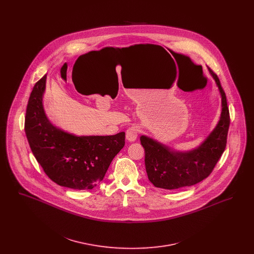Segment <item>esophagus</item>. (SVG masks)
Instances as JSON below:
<instances>
[{"label": "esophagus", "instance_id": "34e87169", "mask_svg": "<svg viewBox=\"0 0 254 254\" xmlns=\"http://www.w3.org/2000/svg\"><path fill=\"white\" fill-rule=\"evenodd\" d=\"M139 133H140V128L137 126H132V127H128L127 129L126 137H127V139L128 141L133 142V141H135L137 139Z\"/></svg>", "mask_w": 254, "mask_h": 254}]
</instances>
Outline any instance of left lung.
I'll return each instance as SVG.
<instances>
[{"instance_id": "8db88e82", "label": "left lung", "mask_w": 254, "mask_h": 254, "mask_svg": "<svg viewBox=\"0 0 254 254\" xmlns=\"http://www.w3.org/2000/svg\"><path fill=\"white\" fill-rule=\"evenodd\" d=\"M222 96L221 118L205 142L189 152H173L165 145L141 136L145 148V170L148 180L156 188L175 190L203 181L215 168L225 151L230 127V110L227 97L217 75L210 70Z\"/></svg>"}]
</instances>
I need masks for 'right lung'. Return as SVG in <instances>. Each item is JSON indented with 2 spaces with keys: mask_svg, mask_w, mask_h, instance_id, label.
Returning <instances> with one entry per match:
<instances>
[{
  "mask_svg": "<svg viewBox=\"0 0 254 254\" xmlns=\"http://www.w3.org/2000/svg\"><path fill=\"white\" fill-rule=\"evenodd\" d=\"M45 75L29 96L24 131L37 162L57 185L92 190L102 181L110 163L125 145V132L110 136H75L49 123L42 104Z\"/></svg>",
  "mask_w": 254,
  "mask_h": 254,
  "instance_id": "obj_1",
  "label": "right lung"
}]
</instances>
